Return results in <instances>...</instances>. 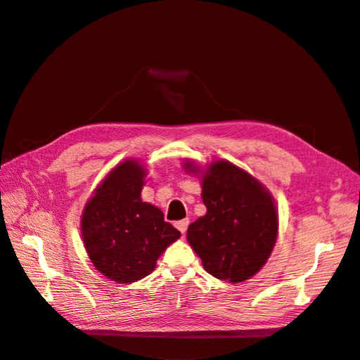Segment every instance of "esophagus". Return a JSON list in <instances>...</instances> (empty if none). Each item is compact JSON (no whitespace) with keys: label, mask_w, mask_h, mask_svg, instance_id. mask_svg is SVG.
<instances>
[{"label":"esophagus","mask_w":360,"mask_h":360,"mask_svg":"<svg viewBox=\"0 0 360 360\" xmlns=\"http://www.w3.org/2000/svg\"><path fill=\"white\" fill-rule=\"evenodd\" d=\"M188 225H189V221H188V219H183V221L176 222V228H177V230H179L181 234L186 233V230H188Z\"/></svg>","instance_id":"1"}]
</instances>
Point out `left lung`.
<instances>
[{
  "mask_svg": "<svg viewBox=\"0 0 360 360\" xmlns=\"http://www.w3.org/2000/svg\"><path fill=\"white\" fill-rule=\"evenodd\" d=\"M188 172H200L193 162ZM202 174L207 213L188 228V242L212 276L243 282L266 264L278 237V212L270 192L249 172L216 160Z\"/></svg>",
  "mask_w": 360,
  "mask_h": 360,
  "instance_id": "obj_1",
  "label": "left lung"
}]
</instances>
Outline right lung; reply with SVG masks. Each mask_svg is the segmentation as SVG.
<instances>
[{
	"label": "right lung",
	"instance_id": "1",
	"mask_svg": "<svg viewBox=\"0 0 360 360\" xmlns=\"http://www.w3.org/2000/svg\"><path fill=\"white\" fill-rule=\"evenodd\" d=\"M146 168L127 159L108 174L86 201L81 233L86 254L108 279L130 284L146 278L180 237L158 207L141 200Z\"/></svg>",
	"mask_w": 360,
	"mask_h": 360
}]
</instances>
